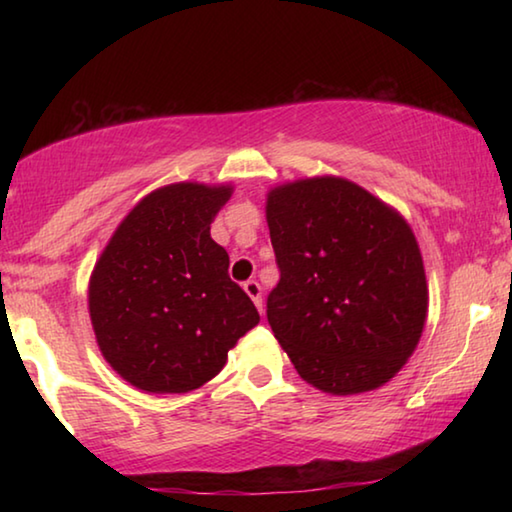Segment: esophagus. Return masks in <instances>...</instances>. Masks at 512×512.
<instances>
[{
	"mask_svg": "<svg viewBox=\"0 0 512 512\" xmlns=\"http://www.w3.org/2000/svg\"><path fill=\"white\" fill-rule=\"evenodd\" d=\"M244 291L248 293L250 300H253L255 305H257L259 314H262V311H264V305H262V287H259V282H257V280H248V282H244Z\"/></svg>",
	"mask_w": 512,
	"mask_h": 512,
	"instance_id": "esophagus-1",
	"label": "esophagus"
}]
</instances>
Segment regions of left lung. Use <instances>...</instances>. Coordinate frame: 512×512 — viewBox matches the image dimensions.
Instances as JSON below:
<instances>
[{"label": "left lung", "instance_id": "8db88e82", "mask_svg": "<svg viewBox=\"0 0 512 512\" xmlns=\"http://www.w3.org/2000/svg\"><path fill=\"white\" fill-rule=\"evenodd\" d=\"M266 221L280 268L266 316L298 375L332 395L384 386L413 354L429 307L409 223L336 176L271 189Z\"/></svg>", "mask_w": 512, "mask_h": 512}]
</instances>
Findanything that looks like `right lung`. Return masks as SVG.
I'll use <instances>...</instances> for the list:
<instances>
[{"mask_svg":"<svg viewBox=\"0 0 512 512\" xmlns=\"http://www.w3.org/2000/svg\"><path fill=\"white\" fill-rule=\"evenodd\" d=\"M230 185L176 183L144 196L94 266L88 305L112 370L146 393H187L221 372L228 350L259 323L230 280L210 225Z\"/></svg>","mask_w":512,"mask_h":512,"instance_id":"right-lung-1","label":"right lung"}]
</instances>
